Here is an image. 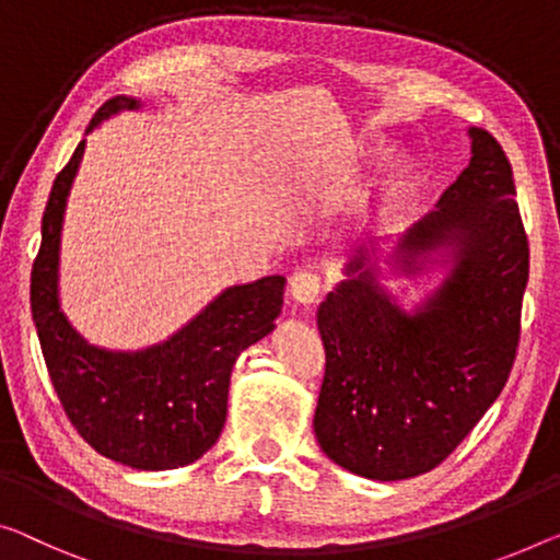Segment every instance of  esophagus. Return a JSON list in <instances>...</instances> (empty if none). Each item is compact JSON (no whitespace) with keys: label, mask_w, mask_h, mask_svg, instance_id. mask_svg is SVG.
I'll list each match as a JSON object with an SVG mask.
<instances>
[{"label":"esophagus","mask_w":560,"mask_h":560,"mask_svg":"<svg viewBox=\"0 0 560 560\" xmlns=\"http://www.w3.org/2000/svg\"><path fill=\"white\" fill-rule=\"evenodd\" d=\"M322 289H324L322 287V279L316 277V273H312V271H296L294 277H291V281H289L291 299H294L296 304H304V306L319 302Z\"/></svg>","instance_id":"esophagus-1"}]
</instances>
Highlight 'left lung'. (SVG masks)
I'll return each mask as SVG.
<instances>
[{"label": "left lung", "instance_id": "1", "mask_svg": "<svg viewBox=\"0 0 560 560\" xmlns=\"http://www.w3.org/2000/svg\"><path fill=\"white\" fill-rule=\"evenodd\" d=\"M470 163L385 264L445 269L412 312L382 287L377 244L360 246L316 312L327 370L314 412L324 455L370 480L438 467L495 402L513 370L528 236L511 163L470 128Z\"/></svg>", "mask_w": 560, "mask_h": 560}]
</instances>
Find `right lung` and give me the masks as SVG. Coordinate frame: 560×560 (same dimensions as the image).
<instances>
[{"label":"right lung","mask_w":560,"mask_h":560,"mask_svg":"<svg viewBox=\"0 0 560 560\" xmlns=\"http://www.w3.org/2000/svg\"><path fill=\"white\" fill-rule=\"evenodd\" d=\"M140 105L138 97H110L85 136L103 120ZM82 153L85 140L55 178L32 266V319L49 380L74 430L100 455L136 470L190 465L219 440L233 364L246 347L277 327L287 279L264 277L229 287L161 345L138 352L90 345L60 308L62 221Z\"/></svg>","instance_id":"1"}]
</instances>
